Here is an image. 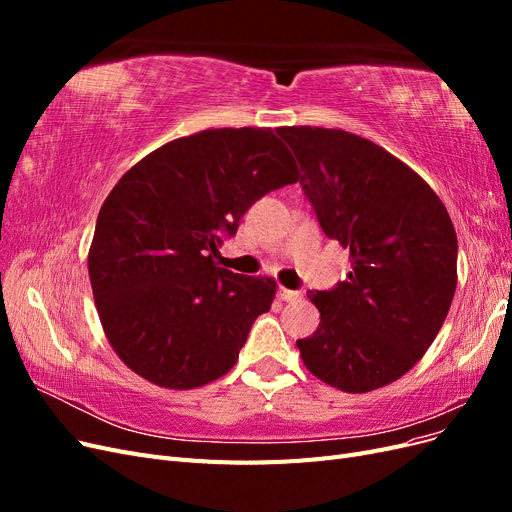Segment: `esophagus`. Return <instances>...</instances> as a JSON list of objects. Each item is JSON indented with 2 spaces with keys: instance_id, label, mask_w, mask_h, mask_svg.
Instances as JSON below:
<instances>
[{
  "instance_id": "esophagus-1",
  "label": "esophagus",
  "mask_w": 512,
  "mask_h": 512,
  "mask_svg": "<svg viewBox=\"0 0 512 512\" xmlns=\"http://www.w3.org/2000/svg\"><path fill=\"white\" fill-rule=\"evenodd\" d=\"M277 297H280V301H286V303H297V301H301V292L288 290V288L280 286V290H277Z\"/></svg>"
}]
</instances>
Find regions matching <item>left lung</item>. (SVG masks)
Segmentation results:
<instances>
[{
	"mask_svg": "<svg viewBox=\"0 0 512 512\" xmlns=\"http://www.w3.org/2000/svg\"><path fill=\"white\" fill-rule=\"evenodd\" d=\"M303 170L324 235L350 250L348 280L309 290L320 312L297 339L312 374L369 393L423 359L457 288V232L440 196L380 145L344 130L277 128Z\"/></svg>",
	"mask_w": 512,
	"mask_h": 512,
	"instance_id": "1",
	"label": "left lung"
}]
</instances>
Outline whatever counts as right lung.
Segmentation results:
<instances>
[{
    "label": "right lung",
    "mask_w": 512,
    "mask_h": 512,
    "mask_svg": "<svg viewBox=\"0 0 512 512\" xmlns=\"http://www.w3.org/2000/svg\"><path fill=\"white\" fill-rule=\"evenodd\" d=\"M299 181L271 128H209L151 151L98 213L87 267L108 344L134 374L173 391L222 378L273 277L218 267L222 235L260 196Z\"/></svg>",
    "instance_id": "obj_1"
}]
</instances>
